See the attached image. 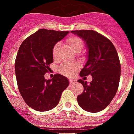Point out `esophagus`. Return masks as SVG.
Masks as SVG:
<instances>
[{
  "label": "esophagus",
  "mask_w": 134,
  "mask_h": 134,
  "mask_svg": "<svg viewBox=\"0 0 134 134\" xmlns=\"http://www.w3.org/2000/svg\"><path fill=\"white\" fill-rule=\"evenodd\" d=\"M76 82V80H70V84H74Z\"/></svg>",
  "instance_id": "obj_1"
}]
</instances>
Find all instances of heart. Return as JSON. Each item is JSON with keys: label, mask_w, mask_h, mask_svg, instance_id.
<instances>
[{"label": "heart", "mask_w": 134, "mask_h": 134, "mask_svg": "<svg viewBox=\"0 0 134 134\" xmlns=\"http://www.w3.org/2000/svg\"><path fill=\"white\" fill-rule=\"evenodd\" d=\"M67 46L70 49H71L74 52H80V50L83 48V40L81 38L77 36H72L68 37L66 40ZM59 49H60V44L59 43H57L52 49V56L54 59H57L58 57ZM77 68L76 64H70L69 62H64L59 67V71L61 73L65 75H71L73 74L75 70Z\"/></svg>", "instance_id": "b5f03b06"}]
</instances>
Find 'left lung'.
Segmentation results:
<instances>
[{"instance_id":"obj_1","label":"left lung","mask_w":134,"mask_h":134,"mask_svg":"<svg viewBox=\"0 0 134 134\" xmlns=\"http://www.w3.org/2000/svg\"><path fill=\"white\" fill-rule=\"evenodd\" d=\"M85 42L87 61L79 80L84 87L77 102L82 109L92 113L99 112L109 104L117 92L121 75V64L116 49L109 40L94 30H73ZM88 75L92 77L88 84L85 81Z\"/></svg>"}]
</instances>
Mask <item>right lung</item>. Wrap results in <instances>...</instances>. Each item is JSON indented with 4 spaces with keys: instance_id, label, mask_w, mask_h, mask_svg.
I'll use <instances>...</instances> for the list:
<instances>
[{
    "instance_id": "obj_1",
    "label": "right lung",
    "mask_w": 134,
    "mask_h": 134,
    "mask_svg": "<svg viewBox=\"0 0 134 134\" xmlns=\"http://www.w3.org/2000/svg\"><path fill=\"white\" fill-rule=\"evenodd\" d=\"M68 33L40 29L20 46L15 62L18 87L25 102L36 111H46L55 107L70 84L67 77L59 74L51 80L44 78L53 62V47Z\"/></svg>"
}]
</instances>
